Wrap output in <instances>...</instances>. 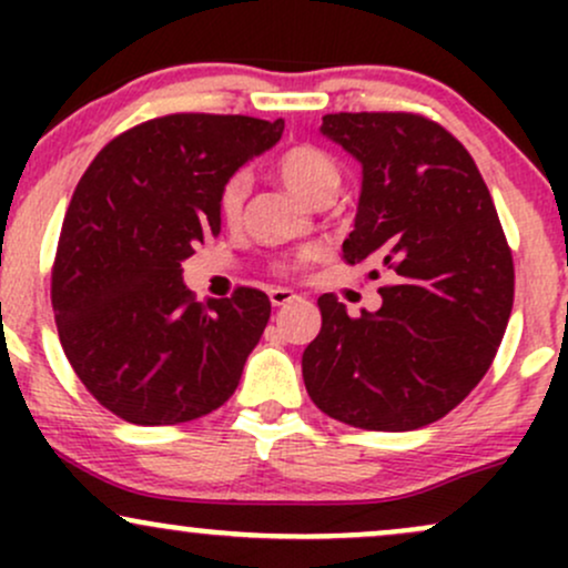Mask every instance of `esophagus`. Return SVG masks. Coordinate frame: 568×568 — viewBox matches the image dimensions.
Segmentation results:
<instances>
[{
	"instance_id": "obj_1",
	"label": "esophagus",
	"mask_w": 568,
	"mask_h": 568,
	"mask_svg": "<svg viewBox=\"0 0 568 568\" xmlns=\"http://www.w3.org/2000/svg\"><path fill=\"white\" fill-rule=\"evenodd\" d=\"M296 298H298V293H293L291 288H272L270 291L272 306H285V304L296 302Z\"/></svg>"
}]
</instances>
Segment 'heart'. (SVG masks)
I'll list each match as a JSON object with an SVG mask.
<instances>
[{"mask_svg":"<svg viewBox=\"0 0 568 568\" xmlns=\"http://www.w3.org/2000/svg\"><path fill=\"white\" fill-rule=\"evenodd\" d=\"M277 175L283 179V184L291 189L293 194L306 202H315L321 197H334L342 184V168H338L336 158L331 152H325L323 146L315 143H296V146L285 149L277 158ZM247 197V173H234L224 181L219 192V213L226 224H234L243 213ZM312 253H298V256L288 258L280 266L283 270H302L310 262Z\"/></svg>","mask_w":568,"mask_h":568,"instance_id":"b5f03b06","label":"heart"}]
</instances>
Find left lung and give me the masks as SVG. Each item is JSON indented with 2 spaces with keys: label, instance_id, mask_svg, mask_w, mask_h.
<instances>
[{
  "label": "left lung",
  "instance_id": "obj_1",
  "mask_svg": "<svg viewBox=\"0 0 568 568\" xmlns=\"http://www.w3.org/2000/svg\"><path fill=\"white\" fill-rule=\"evenodd\" d=\"M321 130L363 165L344 258L382 264L393 285L357 317L334 293L317 298L306 393L352 427L433 425L484 379L510 321L515 270L497 207L470 152L427 116L338 112Z\"/></svg>",
  "mask_w": 568,
  "mask_h": 568
}]
</instances>
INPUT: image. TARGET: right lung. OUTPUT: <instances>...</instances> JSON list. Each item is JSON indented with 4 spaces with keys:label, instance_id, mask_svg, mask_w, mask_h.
I'll list each match as a JSON object with an SVG mask.
<instances>
[{
    "label": "right lung",
    "instance_id": "add662e5",
    "mask_svg": "<svg viewBox=\"0 0 568 568\" xmlns=\"http://www.w3.org/2000/svg\"><path fill=\"white\" fill-rule=\"evenodd\" d=\"M285 122L168 114L112 139L84 171L53 262L58 336L88 393L130 425H179L237 389L272 304L240 285L202 304L181 262L221 232L219 192Z\"/></svg>",
    "mask_w": 568,
    "mask_h": 568
}]
</instances>
